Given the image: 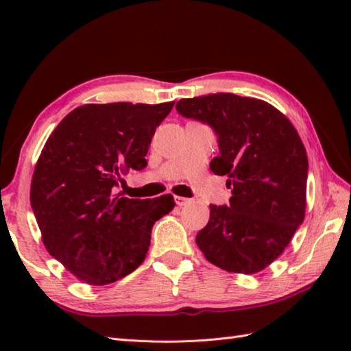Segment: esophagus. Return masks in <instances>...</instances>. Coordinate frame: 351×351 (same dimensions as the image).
<instances>
[{
  "label": "esophagus",
  "instance_id": "esophagus-1",
  "mask_svg": "<svg viewBox=\"0 0 351 351\" xmlns=\"http://www.w3.org/2000/svg\"><path fill=\"white\" fill-rule=\"evenodd\" d=\"M175 202L178 206H185L191 202V199L187 197H182V196H175Z\"/></svg>",
  "mask_w": 351,
  "mask_h": 351
}]
</instances>
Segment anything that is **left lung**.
<instances>
[{"label":"left lung","mask_w":351,"mask_h":351,"mask_svg":"<svg viewBox=\"0 0 351 351\" xmlns=\"http://www.w3.org/2000/svg\"><path fill=\"white\" fill-rule=\"evenodd\" d=\"M178 113L208 123L220 155L214 175L228 176L229 205H210L196 243L211 264L253 274L282 255L306 211L308 156L299 132L271 104L234 93L176 102Z\"/></svg>","instance_id":"obj_1"}]
</instances>
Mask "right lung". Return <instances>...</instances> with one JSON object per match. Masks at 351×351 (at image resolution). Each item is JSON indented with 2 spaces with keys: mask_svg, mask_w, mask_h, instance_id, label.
<instances>
[{
  "mask_svg": "<svg viewBox=\"0 0 351 351\" xmlns=\"http://www.w3.org/2000/svg\"><path fill=\"white\" fill-rule=\"evenodd\" d=\"M175 102L86 104L66 116L36 162L29 202L49 255L88 285L136 270L154 223L175 206L171 195H114L130 170L146 167L152 136Z\"/></svg>",
  "mask_w": 351,
  "mask_h": 351,
  "instance_id": "right-lung-1",
  "label": "right lung"
}]
</instances>
